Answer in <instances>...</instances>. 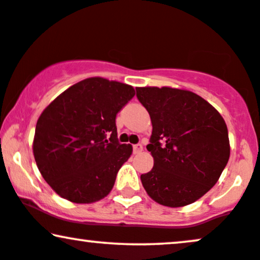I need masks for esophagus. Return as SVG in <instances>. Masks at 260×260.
Wrapping results in <instances>:
<instances>
[{
    "instance_id": "34e87169",
    "label": "esophagus",
    "mask_w": 260,
    "mask_h": 260,
    "mask_svg": "<svg viewBox=\"0 0 260 260\" xmlns=\"http://www.w3.org/2000/svg\"><path fill=\"white\" fill-rule=\"evenodd\" d=\"M133 151L134 153H139L143 151V145L141 144H136V145H133Z\"/></svg>"
}]
</instances>
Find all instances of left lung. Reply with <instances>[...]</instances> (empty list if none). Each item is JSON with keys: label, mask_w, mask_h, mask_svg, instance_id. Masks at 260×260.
<instances>
[{"label": "left lung", "mask_w": 260, "mask_h": 260, "mask_svg": "<svg viewBox=\"0 0 260 260\" xmlns=\"http://www.w3.org/2000/svg\"><path fill=\"white\" fill-rule=\"evenodd\" d=\"M136 90L152 122L146 149L153 168L140 176L144 188L154 202L169 208L194 203L215 186L228 163L231 146L224 120L190 91Z\"/></svg>", "instance_id": "left-lung-1"}]
</instances>
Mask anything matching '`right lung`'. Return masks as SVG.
Wrapping results in <instances>:
<instances>
[{"mask_svg":"<svg viewBox=\"0 0 260 260\" xmlns=\"http://www.w3.org/2000/svg\"><path fill=\"white\" fill-rule=\"evenodd\" d=\"M134 88L88 78L62 92L36 124L34 154L42 176L72 203L98 202L109 194L132 145L117 139L116 115Z\"/></svg>","mask_w":260,"mask_h":260,"instance_id":"1","label":"right lung"}]
</instances>
